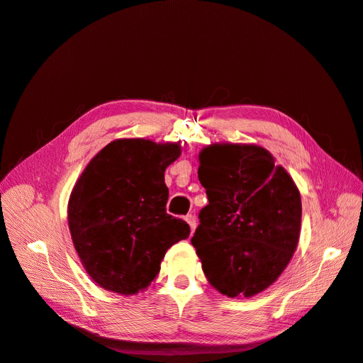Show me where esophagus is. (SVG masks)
<instances>
[{
  "label": "esophagus",
  "mask_w": 363,
  "mask_h": 363,
  "mask_svg": "<svg viewBox=\"0 0 363 363\" xmlns=\"http://www.w3.org/2000/svg\"><path fill=\"white\" fill-rule=\"evenodd\" d=\"M184 219H186V223L191 225L192 232H195V228H196V219H195V216L194 215H186Z\"/></svg>",
  "instance_id": "34e87169"
}]
</instances>
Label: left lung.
Segmentation results:
<instances>
[{
  "mask_svg": "<svg viewBox=\"0 0 363 363\" xmlns=\"http://www.w3.org/2000/svg\"><path fill=\"white\" fill-rule=\"evenodd\" d=\"M208 204L191 239L213 288L252 296L286 268L298 244L301 199L291 175L257 145L216 144L200 152Z\"/></svg>",
  "mask_w": 363,
  "mask_h": 363,
  "instance_id": "8db88e82",
  "label": "left lung"
}]
</instances>
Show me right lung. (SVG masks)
<instances>
[{
    "instance_id": "1",
    "label": "right lung",
    "mask_w": 363,
    "mask_h": 363,
    "mask_svg": "<svg viewBox=\"0 0 363 363\" xmlns=\"http://www.w3.org/2000/svg\"><path fill=\"white\" fill-rule=\"evenodd\" d=\"M179 144L118 139L89 162L77 180L68 223L87 274L107 291L131 295L150 286L169 247L191 233L167 213L164 169Z\"/></svg>"
}]
</instances>
